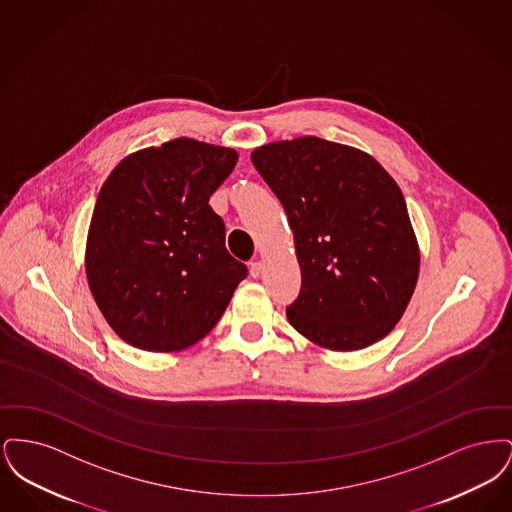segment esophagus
<instances>
[{"label":"esophagus","instance_id":"esophagus-1","mask_svg":"<svg viewBox=\"0 0 512 512\" xmlns=\"http://www.w3.org/2000/svg\"><path fill=\"white\" fill-rule=\"evenodd\" d=\"M261 272H263V263H261V261H253V263H249V274H251L253 278H259V276H261Z\"/></svg>","mask_w":512,"mask_h":512}]
</instances>
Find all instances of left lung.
<instances>
[{
	"mask_svg": "<svg viewBox=\"0 0 512 512\" xmlns=\"http://www.w3.org/2000/svg\"><path fill=\"white\" fill-rule=\"evenodd\" d=\"M284 205L301 292L286 309L318 347L357 351L386 338L413 297L420 247L401 188L357 147L317 136L253 149Z\"/></svg>",
	"mask_w": 512,
	"mask_h": 512,
	"instance_id": "8db88e82",
	"label": "left lung"
}]
</instances>
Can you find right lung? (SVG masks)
<instances>
[{
	"label": "right lung",
	"mask_w": 512,
	"mask_h": 512,
	"mask_svg": "<svg viewBox=\"0 0 512 512\" xmlns=\"http://www.w3.org/2000/svg\"><path fill=\"white\" fill-rule=\"evenodd\" d=\"M238 153L192 138L126 155L99 190L86 240V278L121 340L174 353L203 340L247 267L226 251L209 197Z\"/></svg>",
	"instance_id": "add662e5"
}]
</instances>
